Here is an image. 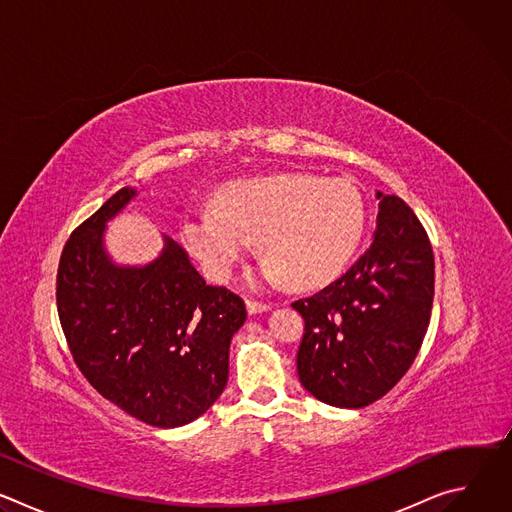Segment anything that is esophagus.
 Wrapping results in <instances>:
<instances>
[{"label": "esophagus", "mask_w": 512, "mask_h": 512, "mask_svg": "<svg viewBox=\"0 0 512 512\" xmlns=\"http://www.w3.org/2000/svg\"><path fill=\"white\" fill-rule=\"evenodd\" d=\"M247 310L251 316L255 314H263V312H269L271 310V304H263V302H253V300H247Z\"/></svg>", "instance_id": "34e87169"}]
</instances>
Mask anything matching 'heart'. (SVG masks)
I'll list each match as a JSON object with an SVG mask.
<instances>
[{"instance_id": "obj_1", "label": "heart", "mask_w": 512, "mask_h": 512, "mask_svg": "<svg viewBox=\"0 0 512 512\" xmlns=\"http://www.w3.org/2000/svg\"><path fill=\"white\" fill-rule=\"evenodd\" d=\"M364 227L367 208L350 182L285 172L221 188L214 208L182 216L180 237L212 281H227L257 239V279L306 289L346 267Z\"/></svg>"}]
</instances>
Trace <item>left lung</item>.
Listing matches in <instances>:
<instances>
[{"label":"left lung","instance_id":"1","mask_svg":"<svg viewBox=\"0 0 512 512\" xmlns=\"http://www.w3.org/2000/svg\"><path fill=\"white\" fill-rule=\"evenodd\" d=\"M369 251L340 279L294 306L306 320L298 375L318 401L360 409L409 371L433 306V251L413 210L375 192Z\"/></svg>","mask_w":512,"mask_h":512}]
</instances>
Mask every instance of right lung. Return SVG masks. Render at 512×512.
I'll return each instance as SVG.
<instances>
[{
  "instance_id": "1",
  "label": "right lung",
  "mask_w": 512,
  "mask_h": 512,
  "mask_svg": "<svg viewBox=\"0 0 512 512\" xmlns=\"http://www.w3.org/2000/svg\"><path fill=\"white\" fill-rule=\"evenodd\" d=\"M135 196V186L121 188L70 235L56 277L58 316L77 367L105 399L148 425L182 427L225 391L247 310L231 289L208 285L168 235L143 265L111 257L107 225Z\"/></svg>"
}]
</instances>
